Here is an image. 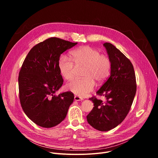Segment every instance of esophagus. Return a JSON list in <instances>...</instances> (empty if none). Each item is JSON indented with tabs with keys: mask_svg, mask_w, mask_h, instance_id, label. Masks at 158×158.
<instances>
[{
	"mask_svg": "<svg viewBox=\"0 0 158 158\" xmlns=\"http://www.w3.org/2000/svg\"><path fill=\"white\" fill-rule=\"evenodd\" d=\"M74 100L76 101H82L83 99H82V98H81V97L75 96H74Z\"/></svg>",
	"mask_w": 158,
	"mask_h": 158,
	"instance_id": "1",
	"label": "esophagus"
}]
</instances>
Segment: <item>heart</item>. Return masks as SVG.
Wrapping results in <instances>:
<instances>
[{
  "label": "heart",
  "mask_w": 158,
  "mask_h": 158,
  "mask_svg": "<svg viewBox=\"0 0 158 158\" xmlns=\"http://www.w3.org/2000/svg\"><path fill=\"white\" fill-rule=\"evenodd\" d=\"M70 57L71 60L62 55L59 59L58 67L62 76L65 80L71 81L74 77L76 67H85L82 74L84 79H76L66 85L68 91L78 96H87L94 88V81L102 82L110 74L111 62L109 58L101 54L96 49L82 46L71 51Z\"/></svg>",
  "instance_id": "1"
}]
</instances>
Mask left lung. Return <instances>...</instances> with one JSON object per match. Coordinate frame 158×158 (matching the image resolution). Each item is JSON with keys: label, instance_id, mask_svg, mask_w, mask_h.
<instances>
[{"label": "left lung", "instance_id": "obj_1", "mask_svg": "<svg viewBox=\"0 0 158 158\" xmlns=\"http://www.w3.org/2000/svg\"><path fill=\"white\" fill-rule=\"evenodd\" d=\"M111 62L110 76L97 91L103 96L102 102L94 97L90 98L94 107L87 116L88 123L100 131L116 127L125 119L136 93V81L131 61L114 46L104 43Z\"/></svg>", "mask_w": 158, "mask_h": 158}]
</instances>
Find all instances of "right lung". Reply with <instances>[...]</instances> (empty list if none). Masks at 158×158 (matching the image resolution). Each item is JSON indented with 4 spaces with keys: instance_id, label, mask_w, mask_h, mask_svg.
Listing matches in <instances>:
<instances>
[{
    "instance_id": "obj_1",
    "label": "right lung",
    "mask_w": 158,
    "mask_h": 158,
    "mask_svg": "<svg viewBox=\"0 0 158 158\" xmlns=\"http://www.w3.org/2000/svg\"><path fill=\"white\" fill-rule=\"evenodd\" d=\"M77 44L51 37L34 46L22 64L18 79L20 104L27 116L40 127L60 123L73 102L70 91L54 94L63 84L59 59Z\"/></svg>"
}]
</instances>
